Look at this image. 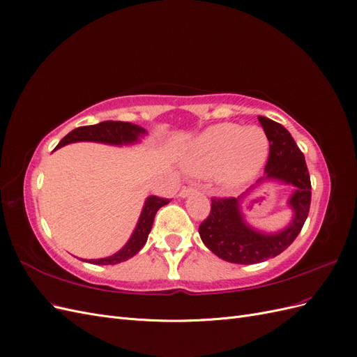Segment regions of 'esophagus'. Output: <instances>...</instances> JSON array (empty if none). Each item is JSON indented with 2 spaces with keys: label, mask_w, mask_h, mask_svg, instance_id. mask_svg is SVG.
<instances>
[{
  "label": "esophagus",
  "mask_w": 357,
  "mask_h": 357,
  "mask_svg": "<svg viewBox=\"0 0 357 357\" xmlns=\"http://www.w3.org/2000/svg\"><path fill=\"white\" fill-rule=\"evenodd\" d=\"M193 192H197V189H195V188H193V186H185V188H183V189L180 190L178 197H181V198H186L188 195H190V193H193Z\"/></svg>",
  "instance_id": "34e87169"
}]
</instances>
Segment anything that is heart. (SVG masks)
I'll use <instances>...</instances> for the list:
<instances>
[{
  "label": "heart",
  "mask_w": 357,
  "mask_h": 357,
  "mask_svg": "<svg viewBox=\"0 0 357 357\" xmlns=\"http://www.w3.org/2000/svg\"><path fill=\"white\" fill-rule=\"evenodd\" d=\"M268 153L269 139L262 128L222 123L193 142L185 168L195 176H215L225 188H236L257 174Z\"/></svg>",
  "instance_id": "b5f03b06"
}]
</instances>
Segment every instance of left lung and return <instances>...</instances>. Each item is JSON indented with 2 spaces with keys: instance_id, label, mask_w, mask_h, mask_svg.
Returning <instances> with one entry per match:
<instances>
[{
  "instance_id": "1",
  "label": "left lung",
  "mask_w": 357,
  "mask_h": 357,
  "mask_svg": "<svg viewBox=\"0 0 357 357\" xmlns=\"http://www.w3.org/2000/svg\"><path fill=\"white\" fill-rule=\"evenodd\" d=\"M269 139V155L264 178L282 180L295 186L289 204L294 220L278 234H261L247 226L240 213V198H211L208 218L199 225L202 243L226 262L252 265L275 257L295 241L304 226L311 204V181L304 153L296 146L287 129L271 119L259 116Z\"/></svg>"
}]
</instances>
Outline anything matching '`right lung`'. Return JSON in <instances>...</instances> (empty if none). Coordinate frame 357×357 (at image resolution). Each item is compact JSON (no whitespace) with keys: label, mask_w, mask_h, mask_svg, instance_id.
Listing matches in <instances>:
<instances>
[{"label":"right lung","mask_w":357,"mask_h":357,"mask_svg":"<svg viewBox=\"0 0 357 357\" xmlns=\"http://www.w3.org/2000/svg\"><path fill=\"white\" fill-rule=\"evenodd\" d=\"M143 134H146V129H143L138 125H132L129 122L107 121L98 125L80 126V128L73 129L70 134H67L61 139V143L56 146V149L70 143H75V142H98V143L116 144V146L131 144V143H135L138 137ZM168 202L169 199L167 198H159L156 195L149 197L146 199L142 215H139L137 228L122 250H119L116 255L110 257L93 259V261H89V262L95 265H116V264L125 262L129 257L137 255L147 241V236L150 234V229H152L153 219L158 210L162 207V205H165Z\"/></svg>","instance_id":"add662e5"}]
</instances>
